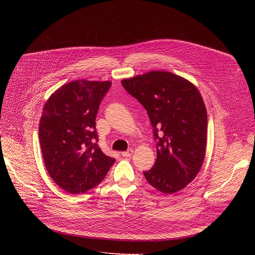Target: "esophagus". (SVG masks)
Segmentation results:
<instances>
[{"mask_svg": "<svg viewBox=\"0 0 255 255\" xmlns=\"http://www.w3.org/2000/svg\"><path fill=\"white\" fill-rule=\"evenodd\" d=\"M132 154H133V150H132V149H129L128 151L122 152V156H123V157H126V158H127V157H130Z\"/></svg>", "mask_w": 255, "mask_h": 255, "instance_id": "34e87169", "label": "esophagus"}]
</instances>
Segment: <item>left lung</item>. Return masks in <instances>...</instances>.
I'll return each instance as SVG.
<instances>
[{"label":"left lung","mask_w":255,"mask_h":255,"mask_svg":"<svg viewBox=\"0 0 255 255\" xmlns=\"http://www.w3.org/2000/svg\"><path fill=\"white\" fill-rule=\"evenodd\" d=\"M122 85L144 107L153 126L157 159L144 178L163 193L185 188L206 154L208 118L202 95L187 79L165 71L123 79Z\"/></svg>","instance_id":"obj_1"}]
</instances>
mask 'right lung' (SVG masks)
I'll list each match as a JSON object with an SVG mask.
<instances>
[{
    "label": "right lung",
    "instance_id": "obj_1",
    "mask_svg": "<svg viewBox=\"0 0 255 255\" xmlns=\"http://www.w3.org/2000/svg\"><path fill=\"white\" fill-rule=\"evenodd\" d=\"M111 82L75 80L46 101L39 140L46 170L65 191L85 193L98 185L114 164L98 146L95 120Z\"/></svg>",
    "mask_w": 255,
    "mask_h": 255
}]
</instances>
